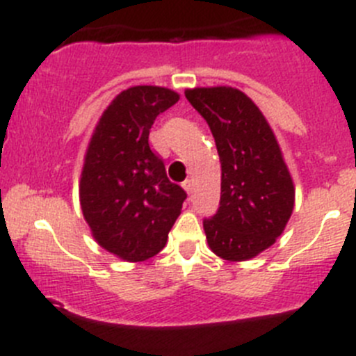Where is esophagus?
I'll return each mask as SVG.
<instances>
[{"label": "esophagus", "instance_id": "34e87169", "mask_svg": "<svg viewBox=\"0 0 356 356\" xmlns=\"http://www.w3.org/2000/svg\"><path fill=\"white\" fill-rule=\"evenodd\" d=\"M181 186L186 190V192L190 193V192H192V179H185V181L181 183Z\"/></svg>", "mask_w": 356, "mask_h": 356}]
</instances>
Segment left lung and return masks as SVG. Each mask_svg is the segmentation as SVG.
<instances>
[{"instance_id": "1", "label": "left lung", "mask_w": 356, "mask_h": 356, "mask_svg": "<svg viewBox=\"0 0 356 356\" xmlns=\"http://www.w3.org/2000/svg\"><path fill=\"white\" fill-rule=\"evenodd\" d=\"M186 100L206 119L221 163L216 214L204 218L211 251L245 261L275 242L294 207V185L272 128L254 102L230 86L193 88Z\"/></svg>"}]
</instances>
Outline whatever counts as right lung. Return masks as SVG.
Instances as JSON below:
<instances>
[{"label": "right lung", "instance_id": "obj_1", "mask_svg": "<svg viewBox=\"0 0 356 356\" xmlns=\"http://www.w3.org/2000/svg\"><path fill=\"white\" fill-rule=\"evenodd\" d=\"M179 95L133 86L105 108L84 157L79 199L95 241L126 261H145L166 245L186 192L171 183L149 133Z\"/></svg>", "mask_w": 356, "mask_h": 356}]
</instances>
